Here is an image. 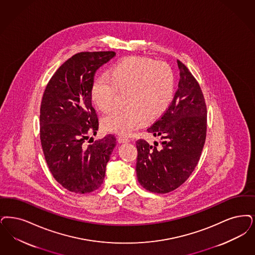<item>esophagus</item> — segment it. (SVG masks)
Returning a JSON list of instances; mask_svg holds the SVG:
<instances>
[{"instance_id":"obj_1","label":"esophagus","mask_w":255,"mask_h":255,"mask_svg":"<svg viewBox=\"0 0 255 255\" xmlns=\"http://www.w3.org/2000/svg\"><path fill=\"white\" fill-rule=\"evenodd\" d=\"M118 140H119V142L120 143H125L129 142L131 139L128 138V137H126V136H123V135H119Z\"/></svg>"}]
</instances>
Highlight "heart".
<instances>
[{
    "instance_id": "obj_1",
    "label": "heart",
    "mask_w": 255,
    "mask_h": 255,
    "mask_svg": "<svg viewBox=\"0 0 255 255\" xmlns=\"http://www.w3.org/2000/svg\"><path fill=\"white\" fill-rule=\"evenodd\" d=\"M120 91L128 90L125 107H118L102 119L105 130L129 135L149 120L160 117L173 101L174 75L165 62L128 57L115 63L109 74L92 86V100L102 111L115 105Z\"/></svg>"
}]
</instances>
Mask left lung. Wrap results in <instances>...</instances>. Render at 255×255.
<instances>
[{"label":"left lung","instance_id":"obj_1","mask_svg":"<svg viewBox=\"0 0 255 255\" xmlns=\"http://www.w3.org/2000/svg\"><path fill=\"white\" fill-rule=\"evenodd\" d=\"M180 79L173 102L148 132L162 140H136V176L147 191L167 194L189 178L200 159L207 133V107L199 83L177 60Z\"/></svg>","mask_w":255,"mask_h":255}]
</instances>
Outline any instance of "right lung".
<instances>
[{
	"label": "right lung",
	"mask_w": 255,
	"mask_h": 255,
	"mask_svg": "<svg viewBox=\"0 0 255 255\" xmlns=\"http://www.w3.org/2000/svg\"><path fill=\"white\" fill-rule=\"evenodd\" d=\"M115 56L114 51L75 54L55 72L42 96V152L54 178L72 193L88 194L102 186L117 145L111 133L85 144L89 134L99 130V118L92 106L95 74Z\"/></svg>",
	"instance_id": "obj_1"
}]
</instances>
